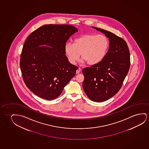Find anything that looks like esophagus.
<instances>
[{"mask_svg":"<svg viewBox=\"0 0 149 149\" xmlns=\"http://www.w3.org/2000/svg\"><path fill=\"white\" fill-rule=\"evenodd\" d=\"M81 71V68H79L77 70V71H76V73L77 74H78V73H80V72Z\"/></svg>","mask_w":149,"mask_h":149,"instance_id":"1","label":"esophagus"}]
</instances>
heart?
Here are the masks:
<instances>
[{
	"instance_id": "1",
	"label": "heart",
	"mask_w": 149,
	"mask_h": 149,
	"mask_svg": "<svg viewBox=\"0 0 149 149\" xmlns=\"http://www.w3.org/2000/svg\"><path fill=\"white\" fill-rule=\"evenodd\" d=\"M109 45V40L104 35L84 34L74 40L73 44H66L65 52L72 64L78 61L81 54L83 61L87 64L94 65L103 60Z\"/></svg>"
}]
</instances>
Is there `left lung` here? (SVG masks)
<instances>
[{
  "label": "left lung",
  "mask_w": 149,
  "mask_h": 149,
  "mask_svg": "<svg viewBox=\"0 0 149 149\" xmlns=\"http://www.w3.org/2000/svg\"><path fill=\"white\" fill-rule=\"evenodd\" d=\"M92 27L109 38V50L101 62L83 69V87L91 101L102 102L113 97L122 87L130 68V52L123 38L106 30Z\"/></svg>",
  "instance_id": "8db88e82"
}]
</instances>
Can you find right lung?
<instances>
[{
	"label": "right lung",
	"instance_id": "add662e5",
	"mask_svg": "<svg viewBox=\"0 0 149 149\" xmlns=\"http://www.w3.org/2000/svg\"><path fill=\"white\" fill-rule=\"evenodd\" d=\"M78 31L72 25H44L26 39L20 66L26 86L34 94L46 100L56 99L75 76L78 67L69 62L65 46Z\"/></svg>",
	"mask_w": 149,
	"mask_h": 149
}]
</instances>
